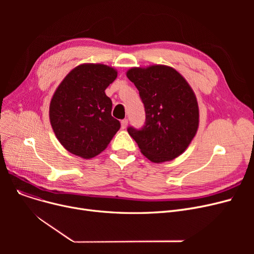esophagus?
<instances>
[{"instance_id": "obj_1", "label": "esophagus", "mask_w": 254, "mask_h": 254, "mask_svg": "<svg viewBox=\"0 0 254 254\" xmlns=\"http://www.w3.org/2000/svg\"><path fill=\"white\" fill-rule=\"evenodd\" d=\"M120 124H122V128H126L127 127V124H128V120L126 118V119H123L122 120V123H120Z\"/></svg>"}]
</instances>
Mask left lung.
I'll return each mask as SVG.
<instances>
[{
    "label": "left lung",
    "mask_w": 254,
    "mask_h": 254,
    "mask_svg": "<svg viewBox=\"0 0 254 254\" xmlns=\"http://www.w3.org/2000/svg\"><path fill=\"white\" fill-rule=\"evenodd\" d=\"M127 76L139 90L146 117L142 127H127L129 136L151 162L172 161L188 148L198 127L192 89L176 70L166 65L132 68Z\"/></svg>",
    "instance_id": "1"
}]
</instances>
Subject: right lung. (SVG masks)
<instances>
[{
	"instance_id": "obj_1",
	"label": "right lung",
	"mask_w": 254,
	"mask_h": 254,
	"mask_svg": "<svg viewBox=\"0 0 254 254\" xmlns=\"http://www.w3.org/2000/svg\"><path fill=\"white\" fill-rule=\"evenodd\" d=\"M117 72L105 64H85L72 70L53 95L49 117L64 147L82 158L101 153L120 128L111 115L112 101L105 89Z\"/></svg>"
}]
</instances>
